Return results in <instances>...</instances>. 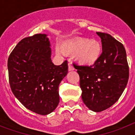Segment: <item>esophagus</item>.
<instances>
[{
  "mask_svg": "<svg viewBox=\"0 0 135 135\" xmlns=\"http://www.w3.org/2000/svg\"><path fill=\"white\" fill-rule=\"evenodd\" d=\"M68 66H69V67H68V70H69V71H74V66L71 65V63L68 64Z\"/></svg>",
  "mask_w": 135,
  "mask_h": 135,
  "instance_id": "1",
  "label": "esophagus"
}]
</instances>
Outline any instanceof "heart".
Masks as SVG:
<instances>
[{
	"label": "heart",
	"instance_id": "obj_1",
	"mask_svg": "<svg viewBox=\"0 0 135 135\" xmlns=\"http://www.w3.org/2000/svg\"><path fill=\"white\" fill-rule=\"evenodd\" d=\"M56 52L64 55L66 52L76 54V60L83 65L94 64L102 53V46L98 41L80 38L66 41L63 47L57 45Z\"/></svg>",
	"mask_w": 135,
	"mask_h": 135
}]
</instances>
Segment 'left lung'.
<instances>
[{"mask_svg":"<svg viewBox=\"0 0 135 135\" xmlns=\"http://www.w3.org/2000/svg\"><path fill=\"white\" fill-rule=\"evenodd\" d=\"M100 37L102 53L91 66L74 64L80 76L82 99L94 112L114 104L121 96L129 78L126 49L111 35L97 32Z\"/></svg>","mask_w":135,"mask_h":135,"instance_id":"left-lung-1","label":"left lung"}]
</instances>
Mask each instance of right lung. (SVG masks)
I'll use <instances>...</instances> for the list:
<instances>
[{
	"mask_svg": "<svg viewBox=\"0 0 135 135\" xmlns=\"http://www.w3.org/2000/svg\"><path fill=\"white\" fill-rule=\"evenodd\" d=\"M47 34L20 41L7 61L9 81L15 97L28 110L40 115L52 113L59 104V85L67 75V61L55 65Z\"/></svg>",
	"mask_w": 135,
	"mask_h": 135,
	"instance_id": "add662e5",
	"label": "right lung"
}]
</instances>
